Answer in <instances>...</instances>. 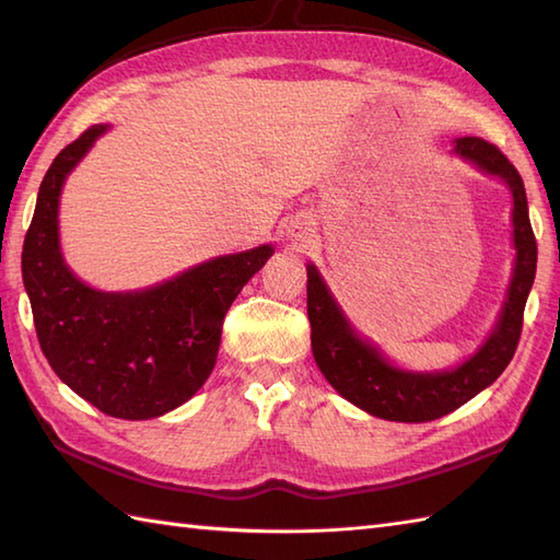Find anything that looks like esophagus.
<instances>
[{"label":"esophagus","instance_id":"esophagus-1","mask_svg":"<svg viewBox=\"0 0 560 560\" xmlns=\"http://www.w3.org/2000/svg\"><path fill=\"white\" fill-rule=\"evenodd\" d=\"M291 237H295V241L305 243L307 237H311V229H307V223H303V221L293 223V225H291Z\"/></svg>","mask_w":560,"mask_h":560}]
</instances>
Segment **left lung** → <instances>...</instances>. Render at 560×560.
<instances>
[{
  "label": "left lung",
  "instance_id": "obj_1",
  "mask_svg": "<svg viewBox=\"0 0 560 560\" xmlns=\"http://www.w3.org/2000/svg\"><path fill=\"white\" fill-rule=\"evenodd\" d=\"M455 151L481 171L503 177L513 189L515 201L517 259L508 301L489 341L467 363L450 373L423 375L392 368L371 343L353 335L317 269L307 265V319H311V343L319 371L341 397L387 421L421 423L455 411L505 371L520 343L525 303L537 273V241L529 223L525 183L505 153L481 137L457 139Z\"/></svg>",
  "mask_w": 560,
  "mask_h": 560
}]
</instances>
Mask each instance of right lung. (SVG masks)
<instances>
[{
	"instance_id": "right-lung-1",
	"label": "right lung",
	"mask_w": 560,
	"mask_h": 560,
	"mask_svg": "<svg viewBox=\"0 0 560 560\" xmlns=\"http://www.w3.org/2000/svg\"><path fill=\"white\" fill-rule=\"evenodd\" d=\"M105 132L93 125L47 168L21 271L35 335L57 377L115 419H153L207 383L235 295L273 249L209 259L173 281L137 293H101L81 283L59 255L57 207L67 173Z\"/></svg>"
}]
</instances>
